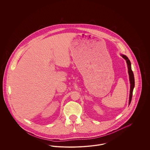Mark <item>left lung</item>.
Listing matches in <instances>:
<instances>
[{"label": "left lung", "mask_w": 150, "mask_h": 150, "mask_svg": "<svg viewBox=\"0 0 150 150\" xmlns=\"http://www.w3.org/2000/svg\"><path fill=\"white\" fill-rule=\"evenodd\" d=\"M121 56L123 58H124L126 60L127 64L128 65V69L129 75V79H130V96H129V105H130L132 98V95H133V91L134 87V76L133 72L131 68V63L128 59V58L125 56V55L121 54Z\"/></svg>", "instance_id": "8db88e82"}]
</instances>
